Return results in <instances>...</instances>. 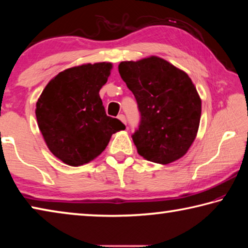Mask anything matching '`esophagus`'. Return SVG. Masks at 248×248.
I'll use <instances>...</instances> for the list:
<instances>
[{
    "label": "esophagus",
    "mask_w": 248,
    "mask_h": 248,
    "mask_svg": "<svg viewBox=\"0 0 248 248\" xmlns=\"http://www.w3.org/2000/svg\"><path fill=\"white\" fill-rule=\"evenodd\" d=\"M118 119L121 121V123L125 124V117H124V115H123V114L119 115V116H118Z\"/></svg>",
    "instance_id": "1"
}]
</instances>
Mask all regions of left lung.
<instances>
[{
    "mask_svg": "<svg viewBox=\"0 0 248 248\" xmlns=\"http://www.w3.org/2000/svg\"><path fill=\"white\" fill-rule=\"evenodd\" d=\"M118 70L141 114L132 136L138 153L163 165L183 157L196 139L201 117V99L191 78L156 56L123 61Z\"/></svg>",
    "mask_w": 248,
    "mask_h": 248,
    "instance_id": "obj_1",
    "label": "left lung"
}]
</instances>
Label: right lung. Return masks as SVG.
I'll return each mask as SVG.
<instances>
[{"instance_id":"1","label":"right lung","mask_w":248,"mask_h":248,"mask_svg":"<svg viewBox=\"0 0 248 248\" xmlns=\"http://www.w3.org/2000/svg\"><path fill=\"white\" fill-rule=\"evenodd\" d=\"M110 62L86 63L57 74L36 104L37 124L54 156L70 166L90 163L124 130L106 115L99 91L110 75Z\"/></svg>"}]
</instances>
